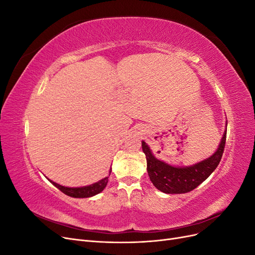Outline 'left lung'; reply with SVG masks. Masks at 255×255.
Masks as SVG:
<instances>
[{
  "label": "left lung",
  "instance_id": "8db88e82",
  "mask_svg": "<svg viewBox=\"0 0 255 255\" xmlns=\"http://www.w3.org/2000/svg\"><path fill=\"white\" fill-rule=\"evenodd\" d=\"M226 138L227 130H225L218 149L212 156L188 167H174L157 159L152 154L148 144L142 141L141 146L146 158V170L151 182L165 194H186L195 189L219 165L225 150Z\"/></svg>",
  "mask_w": 255,
  "mask_h": 255
}]
</instances>
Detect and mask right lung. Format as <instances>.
<instances>
[{
    "mask_svg": "<svg viewBox=\"0 0 255 255\" xmlns=\"http://www.w3.org/2000/svg\"><path fill=\"white\" fill-rule=\"evenodd\" d=\"M111 171H110V174H111ZM49 181L54 185V186L57 187L61 192H64V194L67 196H70L72 198H89L100 194V192L106 187L107 182H109V176L104 177V179L100 180L95 184H91V185H88V186H83V187H65L51 180Z\"/></svg>",
    "mask_w": 255,
    "mask_h": 255,
    "instance_id": "obj_1",
    "label": "right lung"
}]
</instances>
